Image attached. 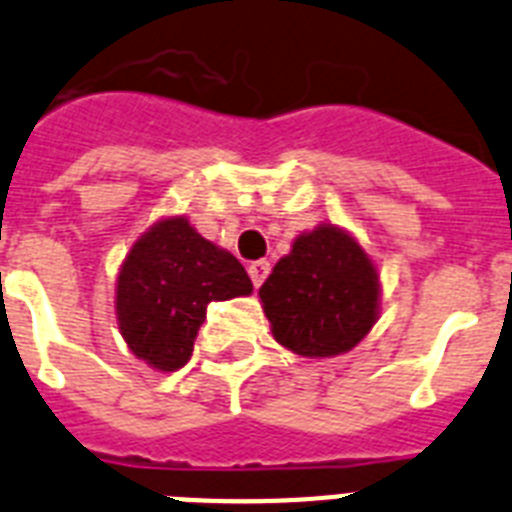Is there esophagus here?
I'll use <instances>...</instances> for the list:
<instances>
[{
	"instance_id": "esophagus-1",
	"label": "esophagus",
	"mask_w": 512,
	"mask_h": 512,
	"mask_svg": "<svg viewBox=\"0 0 512 512\" xmlns=\"http://www.w3.org/2000/svg\"><path fill=\"white\" fill-rule=\"evenodd\" d=\"M269 272H272V264H269V261H251V264H248V274H251V282L256 287L261 285V282H264L266 277H269Z\"/></svg>"
}]
</instances>
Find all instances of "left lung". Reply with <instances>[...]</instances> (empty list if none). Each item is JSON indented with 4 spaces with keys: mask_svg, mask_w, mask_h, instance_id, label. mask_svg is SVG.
I'll use <instances>...</instances> for the list:
<instances>
[{
    "mask_svg": "<svg viewBox=\"0 0 512 512\" xmlns=\"http://www.w3.org/2000/svg\"><path fill=\"white\" fill-rule=\"evenodd\" d=\"M259 295L279 344L303 357H334L373 329L378 274L355 238L321 225L292 243Z\"/></svg>",
    "mask_w": 512,
    "mask_h": 512,
    "instance_id": "left-lung-1",
    "label": "left lung"
}]
</instances>
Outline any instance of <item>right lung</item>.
<instances>
[{
    "mask_svg": "<svg viewBox=\"0 0 512 512\" xmlns=\"http://www.w3.org/2000/svg\"><path fill=\"white\" fill-rule=\"evenodd\" d=\"M251 290L243 264L204 240L186 217L157 222L121 266V334L139 360L157 370H178L191 360L207 305Z\"/></svg>",
    "mask_w": 512,
    "mask_h": 512,
    "instance_id": "obj_1",
    "label": "right lung"
}]
</instances>
